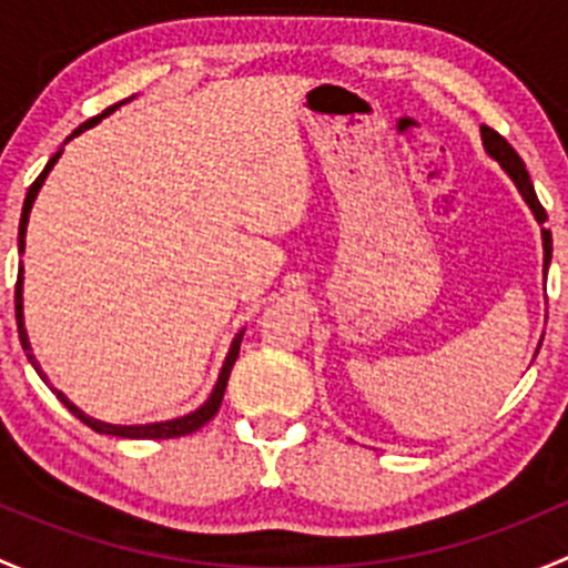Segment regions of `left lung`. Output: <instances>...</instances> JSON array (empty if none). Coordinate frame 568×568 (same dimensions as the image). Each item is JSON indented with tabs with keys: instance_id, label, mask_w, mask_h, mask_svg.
I'll use <instances>...</instances> for the list:
<instances>
[{
	"instance_id": "left-lung-1",
	"label": "left lung",
	"mask_w": 568,
	"mask_h": 568,
	"mask_svg": "<svg viewBox=\"0 0 568 568\" xmlns=\"http://www.w3.org/2000/svg\"><path fill=\"white\" fill-rule=\"evenodd\" d=\"M481 142H484V150H487V155L493 158V161L500 163V169L508 174V180L514 183V189H517L519 196L525 199V204H528L530 213H534L536 224L541 226V245H545V276H547L549 260H552V232L545 226L547 213H545V207H541L539 196H536V189H534V183H530L528 169H525L523 158L517 155V150H514L498 131H493V128L481 125ZM536 353H539V349H536Z\"/></svg>"
}]
</instances>
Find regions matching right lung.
Masks as SVG:
<instances>
[{
	"label": "right lung",
	"mask_w": 568,
	"mask_h": 568,
	"mask_svg": "<svg viewBox=\"0 0 568 568\" xmlns=\"http://www.w3.org/2000/svg\"><path fill=\"white\" fill-rule=\"evenodd\" d=\"M128 101H133V95H131V98H125V101L114 103V106H109L106 111H103V114H98V116H92V120H87L84 125H79V128H75V131H73V136H79V133H84L87 128L98 125V122H101L103 116H109L111 111H116V109L122 106V103H128ZM73 136H70V139H73ZM70 139H68V142H70ZM60 155H62V148H60V153H57L54 158H51L49 163H45V169H43V172H40V178L34 180L32 185H29V191H27V199H23V207H21V221H19V251H21V254H23V245H27V224H29V213H32V204H34V199H38L40 189H43V183H45V178H49V172H51V169H54V163L60 161ZM16 323H19V338H21V347H23V353H27L29 364L34 366V372L40 374V379H43V383L49 385L51 390H54V394H57V399H60L62 405H65L68 410L75 415V418H79V420H84V424L90 426V429L101 432V435L128 437V440H169V437H183V435H191V432L202 429V426L207 424V420L213 418L215 413H219L221 402H224L226 379H230V372H232V366H235L237 355H241V342H243V333H245V331H241V333H237L235 338H232V344H230V353H226V358H224V366H221V372H219V379H215L213 390H210V396H207V402H204L202 407H196L194 413H189V415H180V418H169V420H153V424H106V420H101V418H92V415H87L84 410H81V407H75L73 402H70L68 396L62 394V390H57L54 385L49 383V377H45V372L40 369L38 358H34V355H32V344H29V336H27V325H23V267H21V271H19V282H16Z\"/></svg>",
	"instance_id": "add662e5"
}]
</instances>
